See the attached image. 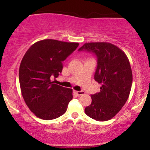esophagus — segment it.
<instances>
[{
	"instance_id": "1",
	"label": "esophagus",
	"mask_w": 150,
	"mask_h": 150,
	"mask_svg": "<svg viewBox=\"0 0 150 150\" xmlns=\"http://www.w3.org/2000/svg\"><path fill=\"white\" fill-rule=\"evenodd\" d=\"M75 92H76V94H77L78 96L82 95V94H85V92H84V91H75Z\"/></svg>"
}]
</instances>
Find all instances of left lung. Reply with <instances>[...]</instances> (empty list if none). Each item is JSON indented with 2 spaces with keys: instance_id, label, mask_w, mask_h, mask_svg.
<instances>
[{
  "instance_id": "1",
  "label": "left lung",
  "mask_w": 150,
  "mask_h": 150,
  "mask_svg": "<svg viewBox=\"0 0 150 150\" xmlns=\"http://www.w3.org/2000/svg\"><path fill=\"white\" fill-rule=\"evenodd\" d=\"M97 56L94 80L101 84L100 92L92 94V103L85 108L87 116L106 121L114 117L128 100L132 82L130 62L125 53L111 43H85L78 49Z\"/></svg>"
}]
</instances>
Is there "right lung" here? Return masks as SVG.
<instances>
[{"label":"right lung","mask_w":150,"mask_h":150,"mask_svg":"<svg viewBox=\"0 0 150 150\" xmlns=\"http://www.w3.org/2000/svg\"><path fill=\"white\" fill-rule=\"evenodd\" d=\"M78 43L44 39L34 43L22 58L19 70L20 89L26 104L38 118L52 120L63 115L73 99V89L53 83L63 62Z\"/></svg>","instance_id":"obj_1"}]
</instances>
